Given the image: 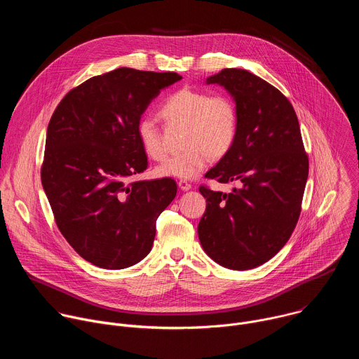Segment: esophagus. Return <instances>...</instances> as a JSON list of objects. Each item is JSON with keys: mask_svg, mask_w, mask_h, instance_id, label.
<instances>
[{"mask_svg": "<svg viewBox=\"0 0 359 359\" xmlns=\"http://www.w3.org/2000/svg\"><path fill=\"white\" fill-rule=\"evenodd\" d=\"M177 186H179V189L183 190V191H187V190L191 189V183H189L187 180H183V179L177 182Z\"/></svg>", "mask_w": 359, "mask_h": 359, "instance_id": "obj_1", "label": "esophagus"}]
</instances>
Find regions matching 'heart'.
I'll return each instance as SVG.
<instances>
[{
    "mask_svg": "<svg viewBox=\"0 0 359 359\" xmlns=\"http://www.w3.org/2000/svg\"><path fill=\"white\" fill-rule=\"evenodd\" d=\"M161 116L168 125H184V151L162 163L156 173L162 177L194 179L212 161L220 159L233 147L238 133V114L234 102L224 95H210L183 88L165 99ZM137 139L153 161L166 158L162 132L151 119L143 118L136 126Z\"/></svg>",
    "mask_w": 359,
    "mask_h": 359,
    "instance_id": "heart-1",
    "label": "heart"
}]
</instances>
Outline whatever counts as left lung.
Returning <instances> with one entry per match:
<instances>
[{
  "instance_id": "obj_1",
  "label": "left lung",
  "mask_w": 359,
  "mask_h": 359,
  "mask_svg": "<svg viewBox=\"0 0 359 359\" xmlns=\"http://www.w3.org/2000/svg\"><path fill=\"white\" fill-rule=\"evenodd\" d=\"M223 86L238 114L237 139L208 173L231 193L200 186L206 198L198 240L206 254L230 270L255 269L285 245L301 212L309 177L297 115L273 85L245 69H223L206 79Z\"/></svg>"
}]
</instances>
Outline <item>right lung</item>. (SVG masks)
<instances>
[{
    "mask_svg": "<svg viewBox=\"0 0 359 359\" xmlns=\"http://www.w3.org/2000/svg\"><path fill=\"white\" fill-rule=\"evenodd\" d=\"M180 79L118 68L68 92L49 121L42 187L62 236L96 267L121 270L143 260L159 215L176 197L173 179L129 177L147 169L137 122Z\"/></svg>",
    "mask_w": 359,
    "mask_h": 359,
    "instance_id": "1",
    "label": "right lung"
}]
</instances>
